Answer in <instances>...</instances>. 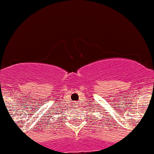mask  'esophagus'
<instances>
[{
	"label": "esophagus",
	"instance_id": "1",
	"mask_svg": "<svg viewBox=\"0 0 154 154\" xmlns=\"http://www.w3.org/2000/svg\"><path fill=\"white\" fill-rule=\"evenodd\" d=\"M74 106H75V107H76V108H78L79 107V104H78V103H74Z\"/></svg>",
	"mask_w": 154,
	"mask_h": 154
}]
</instances>
